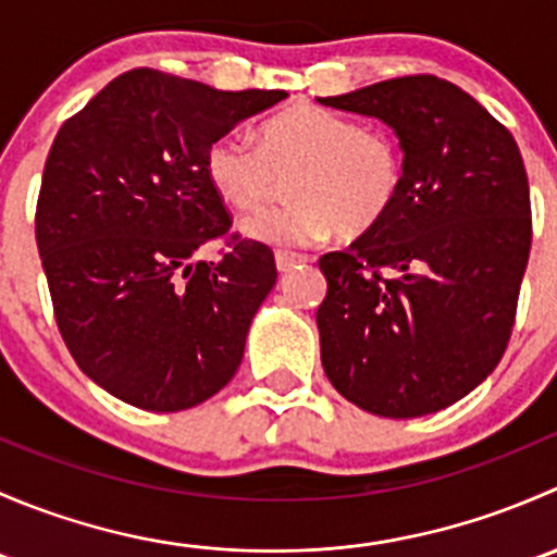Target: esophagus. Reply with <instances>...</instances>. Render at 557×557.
<instances>
[{"label": "esophagus", "mask_w": 557, "mask_h": 557, "mask_svg": "<svg viewBox=\"0 0 557 557\" xmlns=\"http://www.w3.org/2000/svg\"><path fill=\"white\" fill-rule=\"evenodd\" d=\"M274 263H277L280 272H290V269L299 267V263H307V256H301V252L277 250V252H274Z\"/></svg>", "instance_id": "esophagus-1"}]
</instances>
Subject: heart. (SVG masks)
I'll return each mask as SVG.
<instances>
[{
  "label": "heart",
  "mask_w": 557,
  "mask_h": 557,
  "mask_svg": "<svg viewBox=\"0 0 557 557\" xmlns=\"http://www.w3.org/2000/svg\"><path fill=\"white\" fill-rule=\"evenodd\" d=\"M205 172L232 210L252 212L274 199L290 174V201L247 218L256 243L307 247L339 232L356 239L391 215L404 185V150L391 132L342 112L294 104L258 123L256 145L218 137Z\"/></svg>",
  "instance_id": "heart-1"
}]
</instances>
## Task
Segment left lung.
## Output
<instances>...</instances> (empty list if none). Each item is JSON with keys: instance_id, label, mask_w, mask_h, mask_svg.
Here are the masks:
<instances>
[{"instance_id": "obj_1", "label": "left lung", "mask_w": 557, "mask_h": 557, "mask_svg": "<svg viewBox=\"0 0 557 557\" xmlns=\"http://www.w3.org/2000/svg\"><path fill=\"white\" fill-rule=\"evenodd\" d=\"M320 104L380 117L404 148L391 215L318 261L329 280L320 361L367 412H440L498 367L512 336L533 234L520 148L476 99L434 75Z\"/></svg>"}]
</instances>
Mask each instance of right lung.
Listing matches in <instances>:
<instances>
[{
    "instance_id": "add662e5",
    "label": "right lung",
    "mask_w": 557,
    "mask_h": 557,
    "mask_svg": "<svg viewBox=\"0 0 557 557\" xmlns=\"http://www.w3.org/2000/svg\"><path fill=\"white\" fill-rule=\"evenodd\" d=\"M285 91H215L170 72H123L50 145L35 234L53 318L77 367L148 412L215 396L277 283L274 252L232 232L207 148ZM224 243L221 262H196Z\"/></svg>"
}]
</instances>
